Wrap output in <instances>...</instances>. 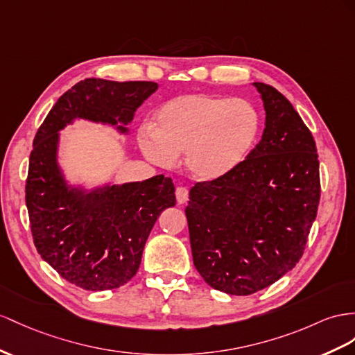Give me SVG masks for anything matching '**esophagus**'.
I'll use <instances>...</instances> for the list:
<instances>
[{
    "mask_svg": "<svg viewBox=\"0 0 355 355\" xmlns=\"http://www.w3.org/2000/svg\"><path fill=\"white\" fill-rule=\"evenodd\" d=\"M175 196H177L178 204H184V202H187V199H189V190L186 187L180 186L175 190Z\"/></svg>",
    "mask_w": 355,
    "mask_h": 355,
    "instance_id": "34e87169",
    "label": "esophagus"
}]
</instances>
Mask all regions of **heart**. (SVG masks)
Listing matches in <instances>:
<instances>
[{"instance_id": "heart-1", "label": "heart", "mask_w": 355, "mask_h": 355, "mask_svg": "<svg viewBox=\"0 0 355 355\" xmlns=\"http://www.w3.org/2000/svg\"><path fill=\"white\" fill-rule=\"evenodd\" d=\"M261 130L258 109L249 100L216 94H184L163 103L154 125L138 141L151 163L171 168L184 153L186 169L202 181L228 175L246 160Z\"/></svg>"}]
</instances>
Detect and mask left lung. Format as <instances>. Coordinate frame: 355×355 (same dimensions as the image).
I'll return each instance as SVG.
<instances>
[{"label": "left lung", "mask_w": 355, "mask_h": 355, "mask_svg": "<svg viewBox=\"0 0 355 355\" xmlns=\"http://www.w3.org/2000/svg\"><path fill=\"white\" fill-rule=\"evenodd\" d=\"M253 85L266 109L262 139L228 175L196 183L186 207L196 270L231 295L255 294L295 267L321 196L311 130L275 87Z\"/></svg>", "instance_id": "8db88e82"}]
</instances>
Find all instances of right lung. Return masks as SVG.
<instances>
[{"mask_svg": "<svg viewBox=\"0 0 355 355\" xmlns=\"http://www.w3.org/2000/svg\"><path fill=\"white\" fill-rule=\"evenodd\" d=\"M157 87L84 79L57 100L35 133L25 186L34 246L62 279L83 289L120 288L136 275L157 217L175 205V187L165 175L89 192L69 186L58 166V132L83 118L127 133L135 111Z\"/></svg>", "mask_w": 355, "mask_h": 355, "instance_id": "1", "label": "right lung"}]
</instances>
